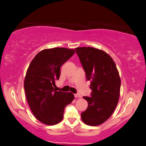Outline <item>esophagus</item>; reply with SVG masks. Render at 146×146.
Listing matches in <instances>:
<instances>
[{
  "label": "esophagus",
  "instance_id": "obj_1",
  "mask_svg": "<svg viewBox=\"0 0 146 146\" xmlns=\"http://www.w3.org/2000/svg\"><path fill=\"white\" fill-rule=\"evenodd\" d=\"M75 98H81V95L80 94H74Z\"/></svg>",
  "mask_w": 146,
  "mask_h": 146
}]
</instances>
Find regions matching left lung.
Instances as JSON below:
<instances>
[{
  "label": "left lung",
  "instance_id": "left-lung-1",
  "mask_svg": "<svg viewBox=\"0 0 146 146\" xmlns=\"http://www.w3.org/2000/svg\"><path fill=\"white\" fill-rule=\"evenodd\" d=\"M75 50L92 89L90 97H83L88 106L81 113L82 119L87 125H100L111 116L118 102L121 86L118 71L104 51L92 47Z\"/></svg>",
  "mask_w": 146,
  "mask_h": 146
}]
</instances>
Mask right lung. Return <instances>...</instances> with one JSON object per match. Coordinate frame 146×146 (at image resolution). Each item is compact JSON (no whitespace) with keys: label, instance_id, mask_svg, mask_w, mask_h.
Listing matches in <instances>:
<instances>
[{"label":"right lung","instance_id":"1","mask_svg":"<svg viewBox=\"0 0 146 146\" xmlns=\"http://www.w3.org/2000/svg\"><path fill=\"white\" fill-rule=\"evenodd\" d=\"M74 53L66 48L45 49L30 64L24 83L26 96L34 115L44 124L60 122L65 107L74 99L72 93L58 92L53 87L60 76V67Z\"/></svg>","mask_w":146,"mask_h":146}]
</instances>
